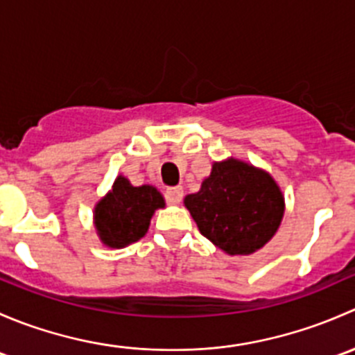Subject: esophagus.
<instances>
[{"mask_svg":"<svg viewBox=\"0 0 355 355\" xmlns=\"http://www.w3.org/2000/svg\"><path fill=\"white\" fill-rule=\"evenodd\" d=\"M164 196H166V200L170 204H178L182 200V198H184V189H182V187H170V189H166Z\"/></svg>","mask_w":355,"mask_h":355,"instance_id":"1","label":"esophagus"}]
</instances>
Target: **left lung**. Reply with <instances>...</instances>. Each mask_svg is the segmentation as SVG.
Here are the masks:
<instances>
[{"label":"left lung","mask_w":355,"mask_h":355,"mask_svg":"<svg viewBox=\"0 0 355 355\" xmlns=\"http://www.w3.org/2000/svg\"><path fill=\"white\" fill-rule=\"evenodd\" d=\"M185 206L200 234L232 256L261 249L284 216V196L273 178L237 159L214 163Z\"/></svg>","instance_id":"obj_1"}]
</instances>
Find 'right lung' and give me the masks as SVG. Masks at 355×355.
<instances>
[{
  "label": "right lung",
  "mask_w": 355,
  "mask_h": 355,
  "mask_svg": "<svg viewBox=\"0 0 355 355\" xmlns=\"http://www.w3.org/2000/svg\"><path fill=\"white\" fill-rule=\"evenodd\" d=\"M164 200L151 185L134 187L125 177H118L113 191L96 206V228L110 247H123L146 235L153 213Z\"/></svg>",
  "instance_id": "1"
}]
</instances>
